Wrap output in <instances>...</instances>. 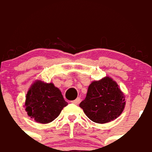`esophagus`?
I'll use <instances>...</instances> for the list:
<instances>
[{"mask_svg": "<svg viewBox=\"0 0 152 152\" xmlns=\"http://www.w3.org/2000/svg\"><path fill=\"white\" fill-rule=\"evenodd\" d=\"M80 102H81V99L79 98V97H78V98H76L75 100H74V101H72V103H74L75 105H78V104L80 103Z\"/></svg>", "mask_w": 152, "mask_h": 152, "instance_id": "34e87169", "label": "esophagus"}]
</instances>
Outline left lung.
Returning a JSON list of instances; mask_svg holds the SVG:
<instances>
[{
    "mask_svg": "<svg viewBox=\"0 0 152 152\" xmlns=\"http://www.w3.org/2000/svg\"><path fill=\"white\" fill-rule=\"evenodd\" d=\"M125 105L124 96L112 78L105 77L89 85L86 98L79 104L91 121L105 124L119 117Z\"/></svg>",
    "mask_w": 152,
    "mask_h": 152,
    "instance_id": "obj_1",
    "label": "left lung"
}]
</instances>
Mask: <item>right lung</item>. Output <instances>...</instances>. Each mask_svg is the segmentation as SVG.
I'll use <instances>...</instances> for the list:
<instances>
[{
    "instance_id": "right-lung-1",
    "label": "right lung",
    "mask_w": 152,
    "mask_h": 152,
    "mask_svg": "<svg viewBox=\"0 0 152 152\" xmlns=\"http://www.w3.org/2000/svg\"><path fill=\"white\" fill-rule=\"evenodd\" d=\"M67 105L61 91L53 83L37 81L27 93L25 110L35 121L47 124L56 119Z\"/></svg>"
}]
</instances>
